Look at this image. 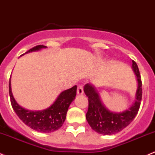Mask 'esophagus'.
Masks as SVG:
<instances>
[{
	"label": "esophagus",
	"mask_w": 155,
	"mask_h": 155,
	"mask_svg": "<svg viewBox=\"0 0 155 155\" xmlns=\"http://www.w3.org/2000/svg\"><path fill=\"white\" fill-rule=\"evenodd\" d=\"M84 93V90H83V86L82 85H79L77 88V94L79 95H82Z\"/></svg>",
	"instance_id": "34e87169"
}]
</instances>
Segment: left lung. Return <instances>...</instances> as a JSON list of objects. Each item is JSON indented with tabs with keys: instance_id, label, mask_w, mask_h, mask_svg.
<instances>
[{
	"instance_id": "left-lung-1",
	"label": "left lung",
	"mask_w": 155,
	"mask_h": 155,
	"mask_svg": "<svg viewBox=\"0 0 155 155\" xmlns=\"http://www.w3.org/2000/svg\"><path fill=\"white\" fill-rule=\"evenodd\" d=\"M132 69L137 76V89L134 102L124 111L112 112L104 105L94 86L86 84L84 92L88 97V110L86 114V120L93 130L104 135L117 134L128 126L139 110L142 99V81L137 63L132 61Z\"/></svg>"
}]
</instances>
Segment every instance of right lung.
Returning <instances> with one entry per match:
<instances>
[{
    "instance_id": "right-lung-1",
    "label": "right lung",
    "mask_w": 155,
    "mask_h": 155,
    "mask_svg": "<svg viewBox=\"0 0 155 155\" xmlns=\"http://www.w3.org/2000/svg\"><path fill=\"white\" fill-rule=\"evenodd\" d=\"M46 48L47 47L44 45H38L29 50L24 54L30 52L38 51L41 49ZM9 92L13 110L24 124L38 132L50 133L56 131L62 126L66 119L68 107L76 97V85L62 91L53 104L48 108L35 111L27 110L17 103L13 97L11 90L10 79L9 84Z\"/></svg>"
}]
</instances>
